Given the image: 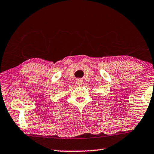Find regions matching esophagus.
I'll list each match as a JSON object with an SVG mask.
<instances>
[{
	"label": "esophagus",
	"mask_w": 154,
	"mask_h": 154,
	"mask_svg": "<svg viewBox=\"0 0 154 154\" xmlns=\"http://www.w3.org/2000/svg\"><path fill=\"white\" fill-rule=\"evenodd\" d=\"M77 83L78 85H79V86H81V85L83 84V80H82V79H78L77 81Z\"/></svg>",
	"instance_id": "esophagus-1"
}]
</instances>
